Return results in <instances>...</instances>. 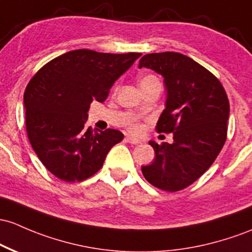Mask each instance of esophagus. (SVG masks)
Here are the masks:
<instances>
[{
	"mask_svg": "<svg viewBox=\"0 0 252 252\" xmlns=\"http://www.w3.org/2000/svg\"><path fill=\"white\" fill-rule=\"evenodd\" d=\"M126 142L131 143V145H139L140 143L139 139H136V137H132V136H126Z\"/></svg>",
	"mask_w": 252,
	"mask_h": 252,
	"instance_id": "obj_1",
	"label": "esophagus"
}]
</instances>
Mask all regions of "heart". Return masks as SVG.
<instances>
[{
  "mask_svg": "<svg viewBox=\"0 0 252 252\" xmlns=\"http://www.w3.org/2000/svg\"><path fill=\"white\" fill-rule=\"evenodd\" d=\"M156 82H159L158 77L156 75H152V74H147V75H143L140 79V87L146 85H151V84H156ZM128 128L130 129L132 132H139L141 130V126L140 123L137 122L135 118H131V120L128 121Z\"/></svg>",
  "mask_w": 252,
  "mask_h": 252,
  "instance_id": "heart-1",
  "label": "heart"
}]
</instances>
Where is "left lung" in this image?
<instances>
[{
  "mask_svg": "<svg viewBox=\"0 0 252 252\" xmlns=\"http://www.w3.org/2000/svg\"><path fill=\"white\" fill-rule=\"evenodd\" d=\"M142 67L164 77L167 98L157 131L173 134V143L149 141L156 158L142 173L158 189L179 191L211 167L225 145L227 94L211 71L179 52L145 55Z\"/></svg>",
  "mask_w": 252,
  "mask_h": 252,
  "instance_id": "8db88e82",
  "label": "left lung"
}]
</instances>
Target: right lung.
<instances>
[{
  "label": "right lung",
  "mask_w": 252,
  "mask_h": 252,
  "mask_svg": "<svg viewBox=\"0 0 252 252\" xmlns=\"http://www.w3.org/2000/svg\"><path fill=\"white\" fill-rule=\"evenodd\" d=\"M141 54L73 50L51 60L30 80L24 94L26 130L43 165L61 181L81 182L100 170L124 135L86 128L93 100L103 103L110 88Z\"/></svg>",
  "instance_id": "obj_1"
}]
</instances>
